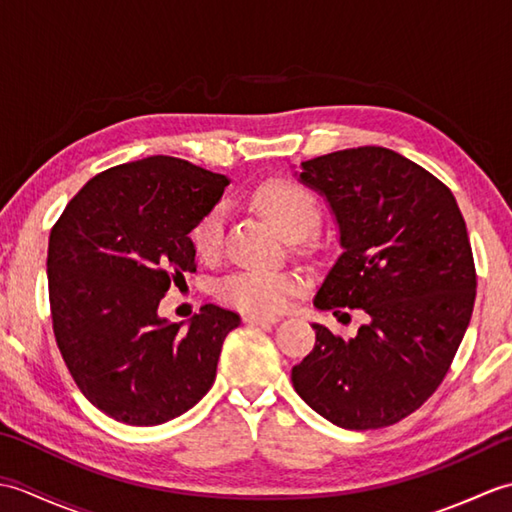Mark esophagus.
<instances>
[{
    "label": "esophagus",
    "instance_id": "obj_1",
    "mask_svg": "<svg viewBox=\"0 0 512 512\" xmlns=\"http://www.w3.org/2000/svg\"><path fill=\"white\" fill-rule=\"evenodd\" d=\"M277 321L279 317H266V314H244V323H250V325H268Z\"/></svg>",
    "mask_w": 512,
    "mask_h": 512
}]
</instances>
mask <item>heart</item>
<instances>
[{
    "label": "heart",
    "instance_id": "1",
    "mask_svg": "<svg viewBox=\"0 0 512 512\" xmlns=\"http://www.w3.org/2000/svg\"><path fill=\"white\" fill-rule=\"evenodd\" d=\"M253 204L273 222L281 235L299 239L308 235L319 222V202L314 193L295 180H266L253 191ZM224 239V209L211 206L191 231V242L200 257H215ZM303 288V279L288 270L242 268L217 281V295L231 306L255 312L273 314L288 306Z\"/></svg>",
    "mask_w": 512,
    "mask_h": 512
}]
</instances>
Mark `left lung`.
Returning <instances> with one entry per match:
<instances>
[{"mask_svg": "<svg viewBox=\"0 0 512 512\" xmlns=\"http://www.w3.org/2000/svg\"><path fill=\"white\" fill-rule=\"evenodd\" d=\"M325 195L343 253L314 297L319 310H363L354 339L314 323L317 343L292 385L343 429H380L416 411L447 376L469 328L477 275L451 189L385 147L301 162Z\"/></svg>", "mask_w": 512, "mask_h": 512, "instance_id": "8db88e82", "label": "left lung"}]
</instances>
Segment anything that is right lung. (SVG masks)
Wrapping results in <instances>:
<instances>
[{
    "label": "right lung",
    "instance_id": "add662e5",
    "mask_svg": "<svg viewBox=\"0 0 512 512\" xmlns=\"http://www.w3.org/2000/svg\"><path fill=\"white\" fill-rule=\"evenodd\" d=\"M226 176L171 156L101 171L52 226V330L76 387L107 416L151 427L182 416L215 380L239 314L206 303L182 323L158 317L171 281L195 273L189 233Z\"/></svg>",
    "mask_w": 512,
    "mask_h": 512
}]
</instances>
